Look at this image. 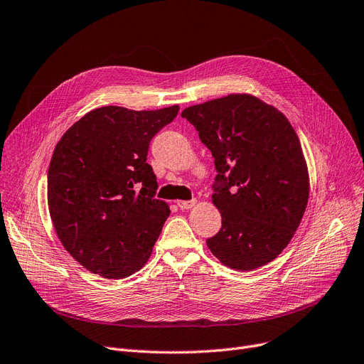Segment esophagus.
<instances>
[{
  "mask_svg": "<svg viewBox=\"0 0 364 364\" xmlns=\"http://www.w3.org/2000/svg\"><path fill=\"white\" fill-rule=\"evenodd\" d=\"M196 203H197V200H189V201H178V207L181 210H188V209H191L193 205H196Z\"/></svg>",
  "mask_w": 364,
  "mask_h": 364,
  "instance_id": "1",
  "label": "esophagus"
}]
</instances>
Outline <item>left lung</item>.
<instances>
[{
	"label": "left lung",
	"mask_w": 364,
	"mask_h": 364,
	"mask_svg": "<svg viewBox=\"0 0 364 364\" xmlns=\"http://www.w3.org/2000/svg\"><path fill=\"white\" fill-rule=\"evenodd\" d=\"M210 149L213 204L222 228L207 247L230 268L252 271L279 256L305 213L309 181L298 134L274 107L230 95L183 109Z\"/></svg>",
	"instance_id": "obj_1"
}]
</instances>
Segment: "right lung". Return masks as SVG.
<instances>
[{
  "mask_svg": "<svg viewBox=\"0 0 364 364\" xmlns=\"http://www.w3.org/2000/svg\"><path fill=\"white\" fill-rule=\"evenodd\" d=\"M157 111L102 107L85 114L55 148L48 167V210L63 247L105 279H126L149 259L168 205L155 198L146 163L152 137L176 118Z\"/></svg>",
  "mask_w": 364,
  "mask_h": 364,
  "instance_id": "obj_1",
  "label": "right lung"
}]
</instances>
